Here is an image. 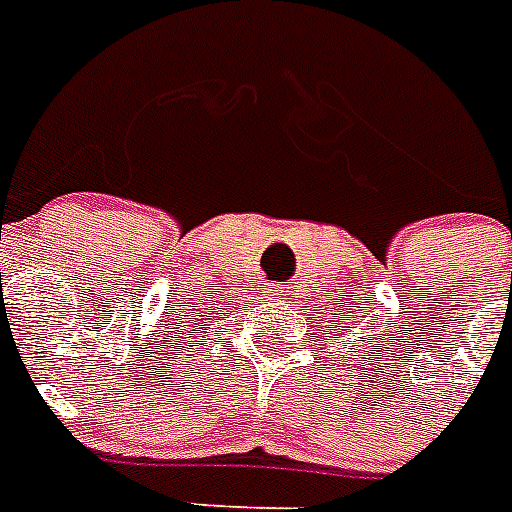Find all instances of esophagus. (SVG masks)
Here are the masks:
<instances>
[{
  "label": "esophagus",
  "instance_id": "34e87169",
  "mask_svg": "<svg viewBox=\"0 0 512 512\" xmlns=\"http://www.w3.org/2000/svg\"><path fill=\"white\" fill-rule=\"evenodd\" d=\"M283 294H286V291H283L281 283H278V286H273V289H270V296H273V299H283Z\"/></svg>",
  "mask_w": 512,
  "mask_h": 512
}]
</instances>
